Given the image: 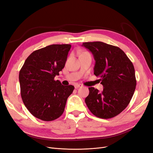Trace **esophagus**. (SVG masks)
Segmentation results:
<instances>
[{
	"label": "esophagus",
	"mask_w": 153,
	"mask_h": 153,
	"mask_svg": "<svg viewBox=\"0 0 153 153\" xmlns=\"http://www.w3.org/2000/svg\"><path fill=\"white\" fill-rule=\"evenodd\" d=\"M82 87V84H76L75 85V89H78V88H79V87Z\"/></svg>",
	"instance_id": "obj_1"
}]
</instances>
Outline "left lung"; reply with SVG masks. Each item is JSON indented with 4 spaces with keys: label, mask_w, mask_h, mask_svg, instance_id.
Instances as JSON below:
<instances>
[{
    "label": "left lung",
    "mask_w": 153,
    "mask_h": 153,
    "mask_svg": "<svg viewBox=\"0 0 153 153\" xmlns=\"http://www.w3.org/2000/svg\"><path fill=\"white\" fill-rule=\"evenodd\" d=\"M96 61L94 74L100 76L103 90L89 87L85 101L95 116L110 119L127 107L135 90L137 80L133 63L123 51L101 41L83 43Z\"/></svg>",
    "instance_id": "obj_1"
}]
</instances>
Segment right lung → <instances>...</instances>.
<instances>
[{"label":"right lung","mask_w":153,"mask_h":153,"mask_svg":"<svg viewBox=\"0 0 153 153\" xmlns=\"http://www.w3.org/2000/svg\"><path fill=\"white\" fill-rule=\"evenodd\" d=\"M71 45H51L35 50L19 73L20 93L26 108L36 118L52 121L63 114L74 86L54 78L64 68Z\"/></svg>","instance_id":"add662e5"}]
</instances>
